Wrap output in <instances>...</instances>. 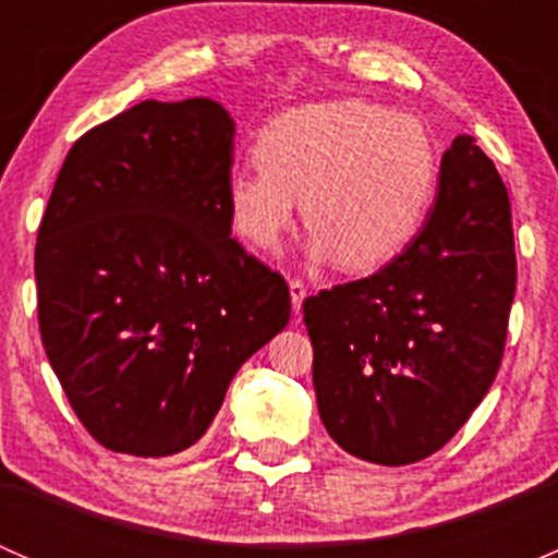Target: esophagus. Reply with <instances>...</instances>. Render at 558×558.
<instances>
[{"label":"esophagus","instance_id":"34e87169","mask_svg":"<svg viewBox=\"0 0 558 558\" xmlns=\"http://www.w3.org/2000/svg\"><path fill=\"white\" fill-rule=\"evenodd\" d=\"M289 291H291V307H294V313L302 311V302H305L307 296V286L302 283V280H289Z\"/></svg>","mask_w":558,"mask_h":558}]
</instances>
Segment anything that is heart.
<instances>
[{
    "label": "heart",
    "mask_w": 558,
    "mask_h": 558,
    "mask_svg": "<svg viewBox=\"0 0 558 558\" xmlns=\"http://www.w3.org/2000/svg\"><path fill=\"white\" fill-rule=\"evenodd\" d=\"M258 167L227 178L229 223L253 251L291 232L296 199L311 258L375 272L424 229L440 185V154L424 121L367 99H329L269 118L253 148Z\"/></svg>",
    "instance_id": "obj_1"
}]
</instances>
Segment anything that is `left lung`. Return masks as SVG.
Wrapping results in <instances>:
<instances>
[{"label":"left lung","mask_w":558,"mask_h":558,"mask_svg":"<svg viewBox=\"0 0 558 558\" xmlns=\"http://www.w3.org/2000/svg\"><path fill=\"white\" fill-rule=\"evenodd\" d=\"M513 296L508 189L475 137L459 134L415 243L302 305L331 440L384 466L440 451L497 378Z\"/></svg>","instance_id":"8db88e82"}]
</instances>
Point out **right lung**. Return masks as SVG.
Wrapping results in <instances>:
<instances>
[{
  "instance_id": "right-lung-1",
  "label": "right lung",
  "mask_w": 558,
  "mask_h": 558,
  "mask_svg": "<svg viewBox=\"0 0 558 558\" xmlns=\"http://www.w3.org/2000/svg\"><path fill=\"white\" fill-rule=\"evenodd\" d=\"M234 121L216 99L145 102L66 154L35 247L39 335L99 446H194L247 359L291 315L289 286L229 223Z\"/></svg>"
}]
</instances>
